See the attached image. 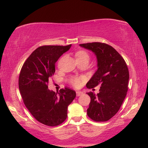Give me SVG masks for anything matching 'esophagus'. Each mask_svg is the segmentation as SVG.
Segmentation results:
<instances>
[{"label": "esophagus", "mask_w": 148, "mask_h": 148, "mask_svg": "<svg viewBox=\"0 0 148 148\" xmlns=\"http://www.w3.org/2000/svg\"><path fill=\"white\" fill-rule=\"evenodd\" d=\"M83 92H81V91H77V92H76V95L77 97L81 96V95H83Z\"/></svg>", "instance_id": "esophagus-1"}]
</instances>
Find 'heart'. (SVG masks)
Segmentation results:
<instances>
[{"label":"heart","instance_id":"b5f03b06","mask_svg":"<svg viewBox=\"0 0 148 148\" xmlns=\"http://www.w3.org/2000/svg\"><path fill=\"white\" fill-rule=\"evenodd\" d=\"M76 59H88L90 56L88 53L84 51H79L76 53ZM83 79L81 77H72L70 79L71 83L75 87H79L82 84Z\"/></svg>","mask_w":148,"mask_h":148}]
</instances>
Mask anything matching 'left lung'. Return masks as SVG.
<instances>
[{
	"instance_id": "left-lung-1",
	"label": "left lung",
	"mask_w": 148,
	"mask_h": 148,
	"mask_svg": "<svg viewBox=\"0 0 148 148\" xmlns=\"http://www.w3.org/2000/svg\"><path fill=\"white\" fill-rule=\"evenodd\" d=\"M97 57V70L86 84L88 88L100 84L99 93H87L91 101L87 114L95 121H106L119 111L127 95L129 72L124 59L112 46L105 43L81 44Z\"/></svg>"
}]
</instances>
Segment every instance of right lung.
<instances>
[{"label": "right lung", "instance_id": "right-lung-1", "mask_svg": "<svg viewBox=\"0 0 148 148\" xmlns=\"http://www.w3.org/2000/svg\"><path fill=\"white\" fill-rule=\"evenodd\" d=\"M71 46L39 47L21 69L18 84L25 105L37 121L47 126H57L65 120L68 106L76 96L75 91L67 88L55 93L48 86L55 63Z\"/></svg>", "mask_w": 148, "mask_h": 148}]
</instances>
